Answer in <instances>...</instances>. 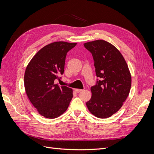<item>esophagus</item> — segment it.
Wrapping results in <instances>:
<instances>
[{
    "instance_id": "1",
    "label": "esophagus",
    "mask_w": 154,
    "mask_h": 154,
    "mask_svg": "<svg viewBox=\"0 0 154 154\" xmlns=\"http://www.w3.org/2000/svg\"><path fill=\"white\" fill-rule=\"evenodd\" d=\"M75 91L77 93H80L82 91V90H81V89H75Z\"/></svg>"
}]
</instances>
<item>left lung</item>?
I'll use <instances>...</instances> for the list:
<instances>
[{"label":"left lung","instance_id":"8db88e82","mask_svg":"<svg viewBox=\"0 0 154 154\" xmlns=\"http://www.w3.org/2000/svg\"><path fill=\"white\" fill-rule=\"evenodd\" d=\"M84 46L92 54L99 78L91 88L92 96L86 102L87 107L97 118H109L118 111L129 95V69L122 54L111 43L100 39L85 43Z\"/></svg>","mask_w":154,"mask_h":154}]
</instances>
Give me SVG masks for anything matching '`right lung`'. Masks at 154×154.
Returning <instances> with one entry per match:
<instances>
[{"label":"right lung","mask_w":154,"mask_h":154,"mask_svg":"<svg viewBox=\"0 0 154 154\" xmlns=\"http://www.w3.org/2000/svg\"><path fill=\"white\" fill-rule=\"evenodd\" d=\"M76 43L56 42L40 49L29 63L24 75L27 95L39 115L49 119L66 111L73 97L72 88L55 84L63 75L67 52Z\"/></svg>","instance_id":"right-lung-1"}]
</instances>
